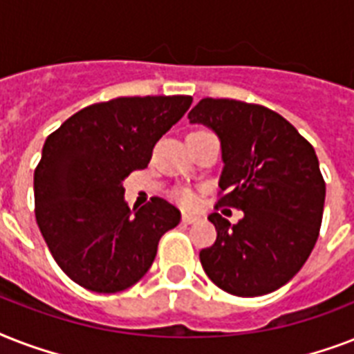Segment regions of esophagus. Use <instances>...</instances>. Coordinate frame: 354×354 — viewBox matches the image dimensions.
Instances as JSON below:
<instances>
[{"mask_svg": "<svg viewBox=\"0 0 354 354\" xmlns=\"http://www.w3.org/2000/svg\"><path fill=\"white\" fill-rule=\"evenodd\" d=\"M196 221H198V216H196V215H191V213H183V215H182L183 224H194Z\"/></svg>", "mask_w": 354, "mask_h": 354, "instance_id": "1", "label": "esophagus"}]
</instances>
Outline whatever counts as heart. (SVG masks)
Listing matches in <instances>:
<instances>
[{"label": "heart", "mask_w": 354, "mask_h": 354, "mask_svg": "<svg viewBox=\"0 0 354 354\" xmlns=\"http://www.w3.org/2000/svg\"><path fill=\"white\" fill-rule=\"evenodd\" d=\"M174 198L183 207H194V205L198 204V196L193 191H189V189H180V191H176Z\"/></svg>", "instance_id": "1"}]
</instances>
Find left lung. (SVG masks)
I'll return each mask as SVG.
<instances>
[{
    "label": "left lung",
    "mask_w": 354,
    "mask_h": 354,
    "mask_svg": "<svg viewBox=\"0 0 354 354\" xmlns=\"http://www.w3.org/2000/svg\"><path fill=\"white\" fill-rule=\"evenodd\" d=\"M189 121L221 138V205L244 211L236 224L211 213L216 241L200 252L213 283L239 297L264 296L301 270L318 241L325 180L314 147L261 104L205 97Z\"/></svg>",
    "instance_id": "8db88e82"
}]
</instances>
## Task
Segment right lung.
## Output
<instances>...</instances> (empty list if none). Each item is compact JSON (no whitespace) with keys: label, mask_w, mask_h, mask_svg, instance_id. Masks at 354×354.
<instances>
[{"label":"right lung","mask_w":354,"mask_h":354,"mask_svg":"<svg viewBox=\"0 0 354 354\" xmlns=\"http://www.w3.org/2000/svg\"><path fill=\"white\" fill-rule=\"evenodd\" d=\"M193 102L189 95L119 97L64 121L35 169V215L53 259L86 290L115 294L143 277L158 242L180 224L163 198L132 211L122 180L145 169L158 139Z\"/></svg>","instance_id":"1"}]
</instances>
